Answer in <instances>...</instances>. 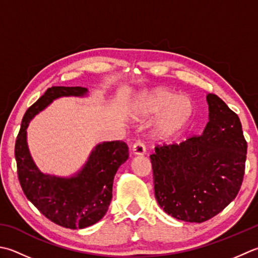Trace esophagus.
I'll return each mask as SVG.
<instances>
[{
  "label": "esophagus",
  "instance_id": "1",
  "mask_svg": "<svg viewBox=\"0 0 258 258\" xmlns=\"http://www.w3.org/2000/svg\"><path fill=\"white\" fill-rule=\"evenodd\" d=\"M133 153L138 155H143L145 153V145L143 141L141 139L136 140V142L133 145Z\"/></svg>",
  "mask_w": 258,
  "mask_h": 258
}]
</instances>
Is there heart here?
<instances>
[{
	"instance_id": "heart-1",
	"label": "heart",
	"mask_w": 258,
	"mask_h": 258,
	"mask_svg": "<svg viewBox=\"0 0 258 258\" xmlns=\"http://www.w3.org/2000/svg\"><path fill=\"white\" fill-rule=\"evenodd\" d=\"M164 110L158 126L161 136H170L178 132L188 123L192 115L194 105L186 96H178L165 88H158L142 96L140 112L152 115Z\"/></svg>"
}]
</instances>
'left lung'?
I'll return each mask as SVG.
<instances>
[{
  "label": "left lung",
  "instance_id": "left-lung-1",
  "mask_svg": "<svg viewBox=\"0 0 258 258\" xmlns=\"http://www.w3.org/2000/svg\"><path fill=\"white\" fill-rule=\"evenodd\" d=\"M209 122L185 142L156 145L150 155L154 195L174 218L204 223L233 201L243 183L247 142L240 119L215 94L207 95Z\"/></svg>",
  "mask_w": 258,
  "mask_h": 258
}]
</instances>
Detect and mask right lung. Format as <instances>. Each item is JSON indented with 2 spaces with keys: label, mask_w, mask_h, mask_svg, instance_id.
I'll return each mask as SVG.
<instances>
[{
  "label": "right lung",
  "mask_w": 258,
  "mask_h": 258,
  "mask_svg": "<svg viewBox=\"0 0 258 258\" xmlns=\"http://www.w3.org/2000/svg\"><path fill=\"white\" fill-rule=\"evenodd\" d=\"M84 87L53 86L25 112L15 141L19 182L25 197L49 220L64 228H85L105 216L112 200L116 171L128 159V146L123 141L98 144L77 176L55 178L40 172L30 156L27 127L35 114L61 96H83Z\"/></svg>",
  "instance_id": "add662e5"
}]
</instances>
